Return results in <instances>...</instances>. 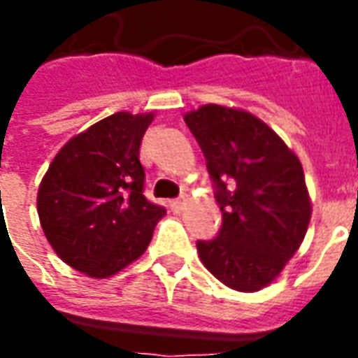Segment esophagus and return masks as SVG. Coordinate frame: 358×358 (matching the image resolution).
I'll return each mask as SVG.
<instances>
[{
  "instance_id": "1",
  "label": "esophagus",
  "mask_w": 358,
  "mask_h": 358,
  "mask_svg": "<svg viewBox=\"0 0 358 358\" xmlns=\"http://www.w3.org/2000/svg\"><path fill=\"white\" fill-rule=\"evenodd\" d=\"M184 205H186V199L184 197H178V199H172L171 201V209L174 213H180V210L184 209Z\"/></svg>"
}]
</instances>
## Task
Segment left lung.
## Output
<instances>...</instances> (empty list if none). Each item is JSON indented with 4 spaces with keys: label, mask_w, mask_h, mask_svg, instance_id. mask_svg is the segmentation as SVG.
Here are the masks:
<instances>
[{
    "label": "left lung",
    "mask_w": 358,
    "mask_h": 358,
    "mask_svg": "<svg viewBox=\"0 0 358 358\" xmlns=\"http://www.w3.org/2000/svg\"><path fill=\"white\" fill-rule=\"evenodd\" d=\"M222 213L217 238L197 241L210 274L238 292H259L299 249L310 220L299 159L245 110L203 105L187 113Z\"/></svg>",
    "instance_id": "left-lung-1"
}]
</instances>
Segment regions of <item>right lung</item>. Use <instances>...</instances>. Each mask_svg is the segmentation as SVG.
<instances>
[{
	"label": "right lung",
	"instance_id": "right-lung-1",
	"mask_svg": "<svg viewBox=\"0 0 358 358\" xmlns=\"http://www.w3.org/2000/svg\"><path fill=\"white\" fill-rule=\"evenodd\" d=\"M153 113H115L61 148L38 189L40 224L63 261L109 278L148 249L164 207L143 195L140 143Z\"/></svg>",
	"mask_w": 358,
	"mask_h": 358
}]
</instances>
